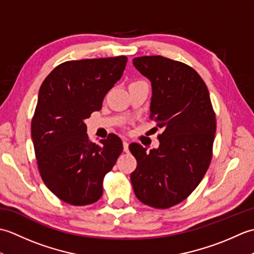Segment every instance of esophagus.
<instances>
[{
    "label": "esophagus",
    "mask_w": 254,
    "mask_h": 254,
    "mask_svg": "<svg viewBox=\"0 0 254 254\" xmlns=\"http://www.w3.org/2000/svg\"><path fill=\"white\" fill-rule=\"evenodd\" d=\"M123 150L126 153L128 152V142L127 141V139H123Z\"/></svg>",
    "instance_id": "obj_1"
}]
</instances>
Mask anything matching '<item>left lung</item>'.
<instances>
[{"label":"left lung","instance_id":"1","mask_svg":"<svg viewBox=\"0 0 254 254\" xmlns=\"http://www.w3.org/2000/svg\"><path fill=\"white\" fill-rule=\"evenodd\" d=\"M133 64L152 82L149 118L164 130L157 149L128 146L137 161L133 190L145 205L169 208L185 201L206 174L216 116L206 85L191 66L160 56L134 58Z\"/></svg>","mask_w":254,"mask_h":254}]
</instances>
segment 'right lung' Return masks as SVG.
Returning a JSON list of instances; mask_svg holds the SVG:
<instances>
[{
    "instance_id": "add662e5",
    "label": "right lung",
    "mask_w": 254,
    "mask_h": 254,
    "mask_svg": "<svg viewBox=\"0 0 254 254\" xmlns=\"http://www.w3.org/2000/svg\"><path fill=\"white\" fill-rule=\"evenodd\" d=\"M126 56L66 61L42 83L31 120L38 169L57 197L75 206L93 204L102 195L105 176L123 146L109 134L101 146L90 142L85 119L99 111L106 94L121 78Z\"/></svg>"
}]
</instances>
